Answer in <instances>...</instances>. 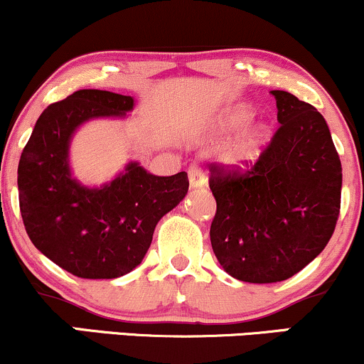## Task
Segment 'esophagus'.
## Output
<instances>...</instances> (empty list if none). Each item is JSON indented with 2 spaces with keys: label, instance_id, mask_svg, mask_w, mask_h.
I'll return each instance as SVG.
<instances>
[{
  "label": "esophagus",
  "instance_id": "obj_1",
  "mask_svg": "<svg viewBox=\"0 0 364 364\" xmlns=\"http://www.w3.org/2000/svg\"><path fill=\"white\" fill-rule=\"evenodd\" d=\"M188 178H190L191 188H202L207 185L205 173H203V169L196 164L190 166V169H188Z\"/></svg>",
  "mask_w": 364,
  "mask_h": 364
}]
</instances>
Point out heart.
<instances>
[{
	"label": "heart",
	"instance_id": "obj_1",
	"mask_svg": "<svg viewBox=\"0 0 364 364\" xmlns=\"http://www.w3.org/2000/svg\"><path fill=\"white\" fill-rule=\"evenodd\" d=\"M253 118V111L246 106H237L235 109H229L223 118V124L229 129H236L245 127ZM267 140V129L263 127L253 128L252 132L246 133L240 140L229 149L228 159L232 164H245V162L253 161L260 154Z\"/></svg>",
	"mask_w": 364,
	"mask_h": 364
}]
</instances>
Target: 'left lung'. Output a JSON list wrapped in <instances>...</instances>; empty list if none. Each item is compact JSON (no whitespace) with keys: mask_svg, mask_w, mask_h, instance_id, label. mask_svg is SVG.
Here are the masks:
<instances>
[{"mask_svg":"<svg viewBox=\"0 0 364 364\" xmlns=\"http://www.w3.org/2000/svg\"><path fill=\"white\" fill-rule=\"evenodd\" d=\"M281 127L245 168L208 166L217 202L210 241L235 279L281 282L316 258L341 212L342 168L330 129L311 104L270 90Z\"/></svg>","mask_w":364,"mask_h":364,"instance_id":"1","label":"left lung"}]
</instances>
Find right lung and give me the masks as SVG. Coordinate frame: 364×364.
Segmentation results:
<instances>
[{"mask_svg": "<svg viewBox=\"0 0 364 364\" xmlns=\"http://www.w3.org/2000/svg\"><path fill=\"white\" fill-rule=\"evenodd\" d=\"M129 95L77 90L44 109L18 162L25 231L41 253L82 279H114L144 260L161 217L185 198L188 174L154 176L136 162L109 185L89 190L70 176L68 144L78 124L123 116Z\"/></svg>", "mask_w": 364, "mask_h": 364, "instance_id": "1", "label": "right lung"}]
</instances>
